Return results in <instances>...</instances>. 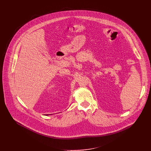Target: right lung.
Segmentation results:
<instances>
[{"mask_svg":"<svg viewBox=\"0 0 151 151\" xmlns=\"http://www.w3.org/2000/svg\"><path fill=\"white\" fill-rule=\"evenodd\" d=\"M46 115H47V114H46Z\"/></svg>","mask_w":151,"mask_h":151,"instance_id":"right-lung-1","label":"right lung"}]
</instances>
